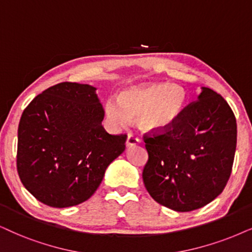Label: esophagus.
I'll use <instances>...</instances> for the list:
<instances>
[{
  "label": "esophagus",
  "instance_id": "34e87169",
  "mask_svg": "<svg viewBox=\"0 0 252 252\" xmlns=\"http://www.w3.org/2000/svg\"><path fill=\"white\" fill-rule=\"evenodd\" d=\"M139 138L138 137H136L135 135H132V133H129L128 135V138H126V146L130 148V146H135L137 144H139Z\"/></svg>",
  "mask_w": 252,
  "mask_h": 252
}]
</instances>
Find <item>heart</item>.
<instances>
[{"label": "heart", "mask_w": 252, "mask_h": 252, "mask_svg": "<svg viewBox=\"0 0 252 252\" xmlns=\"http://www.w3.org/2000/svg\"><path fill=\"white\" fill-rule=\"evenodd\" d=\"M186 102L187 93L181 86L158 82L121 92L119 102L109 98L104 104V110L114 126H126L129 119L138 117L142 130L158 132L176 123Z\"/></svg>", "instance_id": "b5f03b06"}]
</instances>
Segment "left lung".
<instances>
[{
	"mask_svg": "<svg viewBox=\"0 0 252 252\" xmlns=\"http://www.w3.org/2000/svg\"><path fill=\"white\" fill-rule=\"evenodd\" d=\"M236 141L231 108L221 95L202 87L196 101L165 132L144 135L146 190L155 201L176 212L201 208L227 185Z\"/></svg>",
	"mask_w": 252,
	"mask_h": 252,
	"instance_id": "obj_1",
	"label": "left lung"
}]
</instances>
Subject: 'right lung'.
I'll list each match as a JSON object with an SVG mask.
<instances>
[{
	"label": "right lung",
	"instance_id": "obj_1",
	"mask_svg": "<svg viewBox=\"0 0 252 252\" xmlns=\"http://www.w3.org/2000/svg\"><path fill=\"white\" fill-rule=\"evenodd\" d=\"M103 117L91 85L60 82L29 103L18 126L17 171L38 201L66 208L95 193L126 141L104 130Z\"/></svg>",
	"mask_w": 252,
	"mask_h": 252
}]
</instances>
